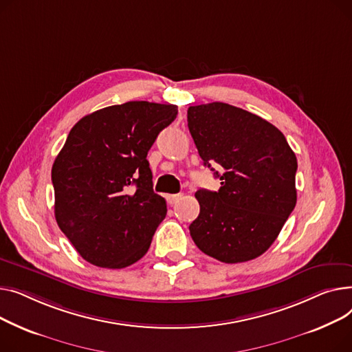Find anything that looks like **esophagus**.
<instances>
[{
  "mask_svg": "<svg viewBox=\"0 0 352 352\" xmlns=\"http://www.w3.org/2000/svg\"><path fill=\"white\" fill-rule=\"evenodd\" d=\"M180 199H182V195H168V196H166L168 203H169V204H172V206H173V204H176Z\"/></svg>",
  "mask_w": 352,
  "mask_h": 352,
  "instance_id": "obj_1",
  "label": "esophagus"
}]
</instances>
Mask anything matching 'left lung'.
I'll return each mask as SVG.
<instances>
[{"instance_id": "left-lung-1", "label": "left lung", "mask_w": 352, "mask_h": 352, "mask_svg": "<svg viewBox=\"0 0 352 352\" xmlns=\"http://www.w3.org/2000/svg\"><path fill=\"white\" fill-rule=\"evenodd\" d=\"M188 126L204 166L221 168L214 172L220 189L195 195L200 204L189 226L195 244L229 264L261 256L297 203L290 144L270 122L223 102L190 107Z\"/></svg>"}]
</instances>
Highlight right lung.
Wrapping results in <instances>:
<instances>
[{"label": "right lung", "instance_id": "1", "mask_svg": "<svg viewBox=\"0 0 352 352\" xmlns=\"http://www.w3.org/2000/svg\"><path fill=\"white\" fill-rule=\"evenodd\" d=\"M177 107L131 100L75 123L52 164L55 219L80 257L123 268L148 253L166 217L146 159Z\"/></svg>", "mask_w": 352, "mask_h": 352}]
</instances>
